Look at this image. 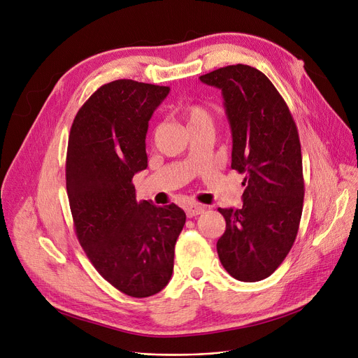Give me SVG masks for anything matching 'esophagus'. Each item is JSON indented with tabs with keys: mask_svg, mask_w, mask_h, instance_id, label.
Here are the masks:
<instances>
[{
	"mask_svg": "<svg viewBox=\"0 0 358 358\" xmlns=\"http://www.w3.org/2000/svg\"><path fill=\"white\" fill-rule=\"evenodd\" d=\"M203 211H205V206H203V205H198V203L187 205V206L185 208V213H186V215H187L189 218L196 217V215L202 214Z\"/></svg>",
	"mask_w": 358,
	"mask_h": 358,
	"instance_id": "34e87169",
	"label": "esophagus"
}]
</instances>
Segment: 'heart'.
Returning <instances> with one entry per match:
<instances>
[{
  "label": "heart",
  "mask_w": 358,
  "mask_h": 358,
  "mask_svg": "<svg viewBox=\"0 0 358 358\" xmlns=\"http://www.w3.org/2000/svg\"><path fill=\"white\" fill-rule=\"evenodd\" d=\"M183 117L189 130L201 125H214V115L201 103H189L183 108Z\"/></svg>",
  "instance_id": "b5f03b06"
}]
</instances>
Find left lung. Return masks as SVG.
<instances>
[{
	"label": "left lung",
	"instance_id": "1",
	"mask_svg": "<svg viewBox=\"0 0 358 358\" xmlns=\"http://www.w3.org/2000/svg\"><path fill=\"white\" fill-rule=\"evenodd\" d=\"M199 79L221 90L233 136L231 167L245 175L243 206L218 208L225 218L218 256L234 279L259 282L282 264L299 229L305 185L296 124L256 68L238 63Z\"/></svg>",
	"mask_w": 358,
	"mask_h": 358
}]
</instances>
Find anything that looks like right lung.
I'll use <instances>...</instances> for the list:
<instances>
[{
    "instance_id": "obj_1",
    "label": "right lung",
    "mask_w": 358,
    "mask_h": 358,
    "mask_svg": "<svg viewBox=\"0 0 358 358\" xmlns=\"http://www.w3.org/2000/svg\"><path fill=\"white\" fill-rule=\"evenodd\" d=\"M169 87L118 79L98 88L71 127L66 191L76 237L99 275L133 298L169 283L183 209L137 202L149 121Z\"/></svg>"
}]
</instances>
